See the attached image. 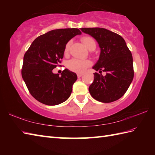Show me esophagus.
Wrapping results in <instances>:
<instances>
[{
    "label": "esophagus",
    "mask_w": 155,
    "mask_h": 155,
    "mask_svg": "<svg viewBox=\"0 0 155 155\" xmlns=\"http://www.w3.org/2000/svg\"><path fill=\"white\" fill-rule=\"evenodd\" d=\"M82 76H83V74H81V73H78V74H77V77H78V78H80V77H81Z\"/></svg>",
    "instance_id": "esophagus-1"
}]
</instances>
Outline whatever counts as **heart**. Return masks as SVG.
<instances>
[{
	"label": "heart",
	"mask_w": 155,
	"mask_h": 155,
	"mask_svg": "<svg viewBox=\"0 0 155 155\" xmlns=\"http://www.w3.org/2000/svg\"><path fill=\"white\" fill-rule=\"evenodd\" d=\"M81 41L89 51H93L96 48V42L91 36H84L81 38ZM71 42H68L66 44L64 49V54L68 55L70 50ZM91 65V62L89 60H79V59L72 58L68 61L67 63V67L68 70L74 72H83L86 68Z\"/></svg>",
	"instance_id": "obj_1"
}]
</instances>
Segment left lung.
<instances>
[{
	"instance_id": "8db88e82",
	"label": "left lung",
	"mask_w": 155,
	"mask_h": 155,
	"mask_svg": "<svg viewBox=\"0 0 155 155\" xmlns=\"http://www.w3.org/2000/svg\"><path fill=\"white\" fill-rule=\"evenodd\" d=\"M98 42L101 48L99 60L93 67L99 73H94V81L88 91L94 99L111 103L126 93L134 77L133 56L123 38L103 28H82ZM103 71L107 74L103 76Z\"/></svg>"
}]
</instances>
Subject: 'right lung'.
Wrapping results in <instances>:
<instances>
[{
  "instance_id": "add662e5",
  "label": "right lung",
  "mask_w": 155,
  "mask_h": 155,
  "mask_svg": "<svg viewBox=\"0 0 155 155\" xmlns=\"http://www.w3.org/2000/svg\"><path fill=\"white\" fill-rule=\"evenodd\" d=\"M78 28H61L39 36L25 52L21 71L22 77L29 93L40 103L57 105L70 97L72 85L77 76L68 69L61 73H52L57 66H61L66 44L80 35Z\"/></svg>"
}]
</instances>
